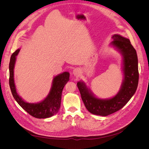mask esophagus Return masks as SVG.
<instances>
[{
	"mask_svg": "<svg viewBox=\"0 0 149 149\" xmlns=\"http://www.w3.org/2000/svg\"><path fill=\"white\" fill-rule=\"evenodd\" d=\"M73 74H74V76L78 77V76H79L81 74V71L79 68H75L73 71Z\"/></svg>",
	"mask_w": 149,
	"mask_h": 149,
	"instance_id": "1",
	"label": "esophagus"
}]
</instances>
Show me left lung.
Segmentation results:
<instances>
[{
    "instance_id": "8db88e82",
    "label": "left lung",
    "mask_w": 149,
    "mask_h": 149,
    "mask_svg": "<svg viewBox=\"0 0 149 149\" xmlns=\"http://www.w3.org/2000/svg\"><path fill=\"white\" fill-rule=\"evenodd\" d=\"M111 43L123 56L124 80L118 93L107 100L99 99L90 91L85 83L79 81L78 88L86 108L91 114L107 116L123 108L136 93L139 83L138 59L136 49L128 38L115 34Z\"/></svg>"
}]
</instances>
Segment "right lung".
I'll use <instances>...</instances> for the list:
<instances>
[{
    "instance_id": "1",
    "label": "right lung",
    "mask_w": 149,
    "mask_h": 149,
    "mask_svg": "<svg viewBox=\"0 0 149 149\" xmlns=\"http://www.w3.org/2000/svg\"><path fill=\"white\" fill-rule=\"evenodd\" d=\"M19 52L20 49H18L12 54L9 63V85L13 97L25 111L34 118L44 119L54 116L60 108L63 89L70 79V73L68 72H64L53 78L50 91L43 101L38 103L26 102L17 94L13 78V69L16 56Z\"/></svg>"
}]
</instances>
